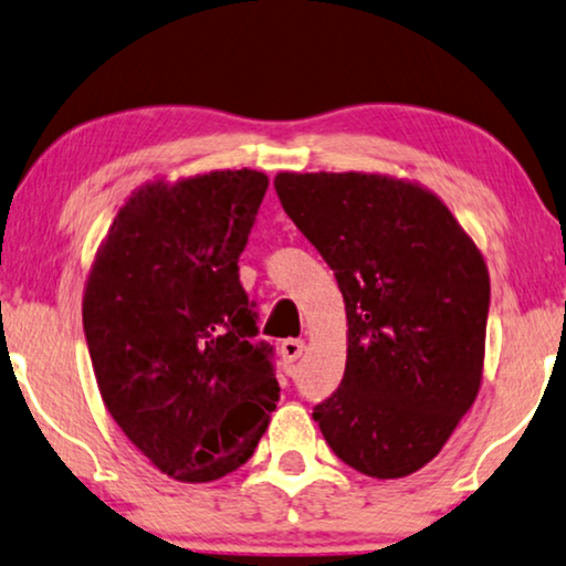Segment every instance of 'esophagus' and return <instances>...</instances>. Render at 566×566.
Segmentation results:
<instances>
[{
    "instance_id": "obj_1",
    "label": "esophagus",
    "mask_w": 566,
    "mask_h": 566,
    "mask_svg": "<svg viewBox=\"0 0 566 566\" xmlns=\"http://www.w3.org/2000/svg\"><path fill=\"white\" fill-rule=\"evenodd\" d=\"M303 349H306V342H303V339H285V342L281 344V357H283V363H285V365H293V363H296V359L303 355Z\"/></svg>"
}]
</instances>
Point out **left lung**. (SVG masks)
I'll use <instances>...</instances> for the list:
<instances>
[{
  "label": "left lung",
  "instance_id": "8db88e82",
  "mask_svg": "<svg viewBox=\"0 0 566 566\" xmlns=\"http://www.w3.org/2000/svg\"><path fill=\"white\" fill-rule=\"evenodd\" d=\"M285 214L337 275L347 365L314 408L344 464L378 480L429 464L480 392L490 275L429 188L385 174H283Z\"/></svg>",
  "mask_w": 566,
  "mask_h": 566
}]
</instances>
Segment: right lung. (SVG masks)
Listing matches in <instances>:
<instances>
[{
    "instance_id": "add662e5",
    "label": "right lung",
    "mask_w": 566,
    "mask_h": 566,
    "mask_svg": "<svg viewBox=\"0 0 566 566\" xmlns=\"http://www.w3.org/2000/svg\"><path fill=\"white\" fill-rule=\"evenodd\" d=\"M265 191L250 168L147 181L88 270L81 314L106 411L174 480L242 467L281 398L237 268Z\"/></svg>"
}]
</instances>
